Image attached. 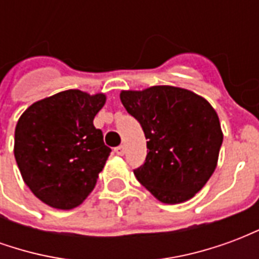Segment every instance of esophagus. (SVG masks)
Segmentation results:
<instances>
[{
  "mask_svg": "<svg viewBox=\"0 0 259 259\" xmlns=\"http://www.w3.org/2000/svg\"><path fill=\"white\" fill-rule=\"evenodd\" d=\"M115 152H116L118 155H120V157H122V155H123V154H124V147L123 146L116 147V148H115Z\"/></svg>",
  "mask_w": 259,
  "mask_h": 259,
  "instance_id": "34e87169",
  "label": "esophagus"
}]
</instances>
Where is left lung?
I'll return each instance as SVG.
<instances>
[{
    "instance_id": "left-lung-1",
    "label": "left lung",
    "mask_w": 259,
    "mask_h": 259,
    "mask_svg": "<svg viewBox=\"0 0 259 259\" xmlns=\"http://www.w3.org/2000/svg\"><path fill=\"white\" fill-rule=\"evenodd\" d=\"M120 101L148 140L137 180L163 204L193 198L218 165L223 133L217 111L204 97L175 85L122 90Z\"/></svg>"
}]
</instances>
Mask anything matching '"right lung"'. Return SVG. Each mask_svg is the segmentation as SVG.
<instances>
[{
	"label": "right lung",
	"instance_id": "right-lung-1",
	"mask_svg": "<svg viewBox=\"0 0 259 259\" xmlns=\"http://www.w3.org/2000/svg\"><path fill=\"white\" fill-rule=\"evenodd\" d=\"M102 93L65 90L36 101L15 127L14 154L37 198L55 209H73L89 197L111 148L94 127L105 105Z\"/></svg>",
	"mask_w": 259,
	"mask_h": 259
}]
</instances>
